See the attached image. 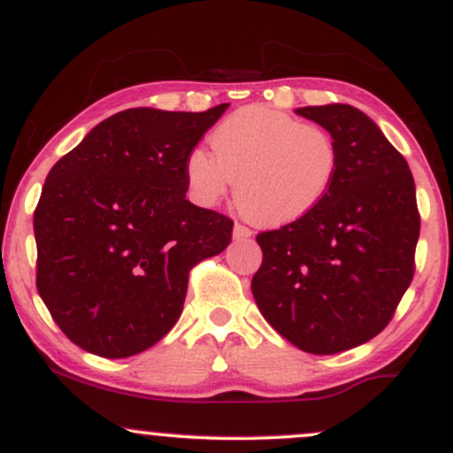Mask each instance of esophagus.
Listing matches in <instances>:
<instances>
[{"instance_id": "34e87169", "label": "esophagus", "mask_w": 453, "mask_h": 453, "mask_svg": "<svg viewBox=\"0 0 453 453\" xmlns=\"http://www.w3.org/2000/svg\"><path fill=\"white\" fill-rule=\"evenodd\" d=\"M253 232L249 230L247 226H242V223H236L234 226V241H247V238H251Z\"/></svg>"}]
</instances>
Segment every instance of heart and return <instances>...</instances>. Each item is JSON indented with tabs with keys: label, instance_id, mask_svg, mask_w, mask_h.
<instances>
[{
	"label": "heart",
	"instance_id": "1",
	"mask_svg": "<svg viewBox=\"0 0 453 453\" xmlns=\"http://www.w3.org/2000/svg\"><path fill=\"white\" fill-rule=\"evenodd\" d=\"M211 153L185 159V180L196 202L212 206L236 180V204L247 219L280 227L313 212L339 170L334 140L283 111L244 106L211 134Z\"/></svg>",
	"mask_w": 453,
	"mask_h": 453
}]
</instances>
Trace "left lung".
I'll return each mask as SVG.
<instances>
[{"instance_id":"obj_1","label":"left lung","mask_w":453,"mask_h":453,"mask_svg":"<svg viewBox=\"0 0 453 453\" xmlns=\"http://www.w3.org/2000/svg\"><path fill=\"white\" fill-rule=\"evenodd\" d=\"M339 150V170L313 212L257 234V309L283 339L332 356L368 342L392 319L415 273L419 212L407 159L349 104L304 106Z\"/></svg>"}]
</instances>
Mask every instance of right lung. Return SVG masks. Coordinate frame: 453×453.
Here are the masks:
<instances>
[{"instance_id":"add662e5","label":"right lung","mask_w":453,"mask_h":453,"mask_svg":"<svg viewBox=\"0 0 453 453\" xmlns=\"http://www.w3.org/2000/svg\"><path fill=\"white\" fill-rule=\"evenodd\" d=\"M227 106L117 112L46 176L35 285L81 349L129 357L153 347L183 313L189 270L230 244L232 219L185 197L187 155Z\"/></svg>"}]
</instances>
